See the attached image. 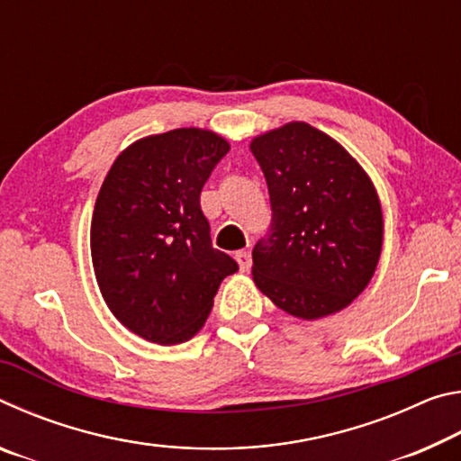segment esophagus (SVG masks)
Listing matches in <instances>:
<instances>
[{"label": "esophagus", "instance_id": "34e87169", "mask_svg": "<svg viewBox=\"0 0 461 461\" xmlns=\"http://www.w3.org/2000/svg\"><path fill=\"white\" fill-rule=\"evenodd\" d=\"M233 258H236L241 272H248L249 267H252V258H249L248 249H240V252H236V256H233Z\"/></svg>", "mask_w": 461, "mask_h": 461}]
</instances>
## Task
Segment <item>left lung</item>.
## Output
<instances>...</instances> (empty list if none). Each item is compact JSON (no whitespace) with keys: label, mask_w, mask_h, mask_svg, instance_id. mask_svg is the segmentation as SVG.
Returning a JSON list of instances; mask_svg holds the SVG:
<instances>
[{"label":"left lung","mask_w":461,"mask_h":461,"mask_svg":"<svg viewBox=\"0 0 461 461\" xmlns=\"http://www.w3.org/2000/svg\"><path fill=\"white\" fill-rule=\"evenodd\" d=\"M267 176L272 223L252 252L256 286L315 321L352 305L376 272L384 221L370 176L338 140L305 122L249 142Z\"/></svg>","instance_id":"1"}]
</instances>
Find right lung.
Wrapping results in <instances>:
<instances>
[{
  "mask_svg": "<svg viewBox=\"0 0 461 461\" xmlns=\"http://www.w3.org/2000/svg\"><path fill=\"white\" fill-rule=\"evenodd\" d=\"M228 140L178 128L136 140L105 176L91 217V260L101 296L131 333L160 346L191 339L236 260L212 246L203 185Z\"/></svg>",
  "mask_w": 461,
  "mask_h": 461,
  "instance_id": "obj_1",
  "label": "right lung"
}]
</instances>
